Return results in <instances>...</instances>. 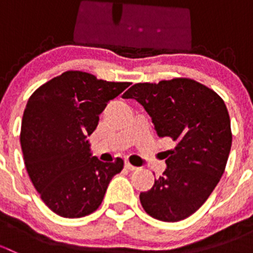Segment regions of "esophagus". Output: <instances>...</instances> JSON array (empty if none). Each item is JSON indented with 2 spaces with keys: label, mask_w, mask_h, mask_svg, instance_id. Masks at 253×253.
<instances>
[{
  "label": "esophagus",
  "mask_w": 253,
  "mask_h": 253,
  "mask_svg": "<svg viewBox=\"0 0 253 253\" xmlns=\"http://www.w3.org/2000/svg\"><path fill=\"white\" fill-rule=\"evenodd\" d=\"M125 168H126V169H128V170H137V167H134V165H132L129 162L125 163Z\"/></svg>",
  "instance_id": "obj_1"
}]
</instances>
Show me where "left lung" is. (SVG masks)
<instances>
[{
	"instance_id": "1",
	"label": "left lung",
	"mask_w": 253,
	"mask_h": 253,
	"mask_svg": "<svg viewBox=\"0 0 253 253\" xmlns=\"http://www.w3.org/2000/svg\"><path fill=\"white\" fill-rule=\"evenodd\" d=\"M122 96L142 104L158 136L176 143L165 152V171L139 195L143 209L162 221L188 218L208 200L225 171L233 134L224 100L190 78L137 83Z\"/></svg>"
}]
</instances>
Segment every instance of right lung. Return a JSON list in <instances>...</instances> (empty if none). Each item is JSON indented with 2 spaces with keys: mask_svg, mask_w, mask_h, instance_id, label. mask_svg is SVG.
Returning a JSON list of instances; mask_svg holds the SVG:
<instances>
[{
  "mask_svg": "<svg viewBox=\"0 0 253 253\" xmlns=\"http://www.w3.org/2000/svg\"><path fill=\"white\" fill-rule=\"evenodd\" d=\"M131 83L106 82L67 71L37 89L22 120L20 145L28 175L40 198L63 218H82L99 208L124 160L91 157L93 133L108 103Z\"/></svg>",
  "mask_w": 253,
  "mask_h": 253,
  "instance_id": "add662e5",
  "label": "right lung"
}]
</instances>
